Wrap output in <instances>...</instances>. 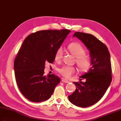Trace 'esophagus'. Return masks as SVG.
Here are the masks:
<instances>
[{"label": "esophagus", "instance_id": "1", "mask_svg": "<svg viewBox=\"0 0 121 121\" xmlns=\"http://www.w3.org/2000/svg\"><path fill=\"white\" fill-rule=\"evenodd\" d=\"M62 81L63 82H64V83H69V81H68V80H67L65 79H62Z\"/></svg>", "mask_w": 121, "mask_h": 121}]
</instances>
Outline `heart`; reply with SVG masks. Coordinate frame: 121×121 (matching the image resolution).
<instances>
[{"mask_svg":"<svg viewBox=\"0 0 121 121\" xmlns=\"http://www.w3.org/2000/svg\"><path fill=\"white\" fill-rule=\"evenodd\" d=\"M69 52L76 57L75 62L80 70L86 71L90 68L91 65V60L88 57L86 56V50L81 44L77 42H73L69 44L68 46ZM63 49L59 47L56 50L55 54V60L57 62L61 60L63 57ZM59 73L67 79L70 78L72 75L76 72L75 67L73 66L64 65L58 69Z\"/></svg>","mask_w":121,"mask_h":121,"instance_id":"1","label":"heart"}]
</instances>
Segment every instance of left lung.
<instances>
[{
  "instance_id": "left-lung-1",
  "label": "left lung",
  "mask_w": 121,
  "mask_h": 121,
  "mask_svg": "<svg viewBox=\"0 0 121 121\" xmlns=\"http://www.w3.org/2000/svg\"><path fill=\"white\" fill-rule=\"evenodd\" d=\"M90 50L92 66L81 78L86 82H75L76 90L69 96L71 103L80 107L94 105L102 98L112 80L110 54L107 46L94 35L77 32L73 35Z\"/></svg>"
}]
</instances>
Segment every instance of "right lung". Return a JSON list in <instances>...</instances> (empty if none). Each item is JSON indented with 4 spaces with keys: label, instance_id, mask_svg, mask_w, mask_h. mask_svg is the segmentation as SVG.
<instances>
[{
    "label": "right lung",
    "instance_id": "right-lung-1",
    "mask_svg": "<svg viewBox=\"0 0 121 121\" xmlns=\"http://www.w3.org/2000/svg\"><path fill=\"white\" fill-rule=\"evenodd\" d=\"M71 31L48 30L31 33L25 38L14 60L16 81L21 93L33 102L50 98L60 81L54 74L44 75L46 62L52 63L55 54Z\"/></svg>",
    "mask_w": 121,
    "mask_h": 121
}]
</instances>
